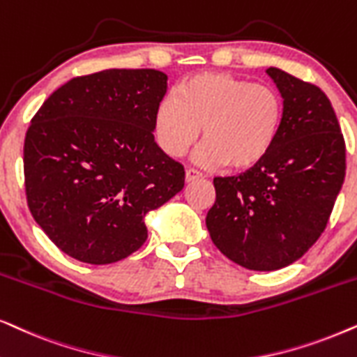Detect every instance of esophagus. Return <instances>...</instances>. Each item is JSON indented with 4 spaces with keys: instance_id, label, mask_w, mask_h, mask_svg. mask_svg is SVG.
Returning a JSON list of instances; mask_svg holds the SVG:
<instances>
[{
    "instance_id": "1",
    "label": "esophagus",
    "mask_w": 357,
    "mask_h": 357,
    "mask_svg": "<svg viewBox=\"0 0 357 357\" xmlns=\"http://www.w3.org/2000/svg\"><path fill=\"white\" fill-rule=\"evenodd\" d=\"M200 178H203V175L200 172H197V170L187 169V172H185V182L187 183L197 182V180H200Z\"/></svg>"
}]
</instances>
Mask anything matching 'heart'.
I'll return each mask as SVG.
<instances>
[{
	"label": "heart",
	"mask_w": 357,
	"mask_h": 357,
	"mask_svg": "<svg viewBox=\"0 0 357 357\" xmlns=\"http://www.w3.org/2000/svg\"><path fill=\"white\" fill-rule=\"evenodd\" d=\"M284 124V100L275 88L225 72H205L180 83L178 96L157 105L154 134L170 157H182L198 141L205 167L228 164L236 172L251 170L274 149Z\"/></svg>",
	"instance_id": "1"
}]
</instances>
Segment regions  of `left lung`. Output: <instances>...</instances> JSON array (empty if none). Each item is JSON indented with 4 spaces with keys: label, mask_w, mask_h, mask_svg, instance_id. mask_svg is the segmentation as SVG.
Masks as SVG:
<instances>
[{
    "label": "left lung",
    "mask_w": 357,
    "mask_h": 357,
    "mask_svg": "<svg viewBox=\"0 0 357 357\" xmlns=\"http://www.w3.org/2000/svg\"><path fill=\"white\" fill-rule=\"evenodd\" d=\"M266 72L284 100L280 136L257 167L215 177L206 215L215 246L262 272L290 266L317 243L346 174L344 139L328 96L280 68Z\"/></svg>",
    "instance_id": "8db88e82"
}]
</instances>
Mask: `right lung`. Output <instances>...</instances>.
<instances>
[{"instance_id":"1","label":"right lung","mask_w":357,"mask_h":357,"mask_svg":"<svg viewBox=\"0 0 357 357\" xmlns=\"http://www.w3.org/2000/svg\"><path fill=\"white\" fill-rule=\"evenodd\" d=\"M165 91L164 72L109 68L72 78L31 119L27 205L60 251L95 266L131 256L147 213L183 188V165L154 141Z\"/></svg>"}]
</instances>
